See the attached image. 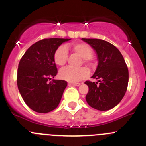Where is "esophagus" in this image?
Returning <instances> with one entry per match:
<instances>
[{
    "label": "esophagus",
    "mask_w": 146,
    "mask_h": 146,
    "mask_svg": "<svg viewBox=\"0 0 146 146\" xmlns=\"http://www.w3.org/2000/svg\"><path fill=\"white\" fill-rule=\"evenodd\" d=\"M70 84H72V85H73V86H78L81 85V84H80V83H71Z\"/></svg>",
    "instance_id": "34e87169"
}]
</instances>
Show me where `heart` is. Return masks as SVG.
<instances>
[{
	"instance_id": "obj_1",
	"label": "heart",
	"mask_w": 146,
	"mask_h": 146,
	"mask_svg": "<svg viewBox=\"0 0 146 146\" xmlns=\"http://www.w3.org/2000/svg\"><path fill=\"white\" fill-rule=\"evenodd\" d=\"M72 50L79 54L83 58L84 63L88 65L92 64V47L85 42H74L70 46ZM68 57V51L67 47L65 45H60L54 51L53 58L54 62L59 66L65 65ZM89 74V71L86 68H73L70 67H65L60 70L59 76L60 78L69 82L76 83L78 81L84 79Z\"/></svg>"
}]
</instances>
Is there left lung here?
Returning a JSON list of instances; mask_svg holds the SVG:
<instances>
[{
    "instance_id": "8db88e82",
    "label": "left lung",
    "mask_w": 146,
    "mask_h": 146,
    "mask_svg": "<svg viewBox=\"0 0 146 146\" xmlns=\"http://www.w3.org/2000/svg\"><path fill=\"white\" fill-rule=\"evenodd\" d=\"M96 51L98 66L92 78L99 82L86 81L88 92L86 99L90 107L107 111L119 104L125 94L129 80L128 68L117 48L107 41L82 39Z\"/></svg>"
}]
</instances>
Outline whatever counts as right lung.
Returning a JSON list of instances; mask_svg holds the SVG:
<instances>
[{
    "label": "right lung",
    "mask_w": 146,
    "mask_h": 146,
    "mask_svg": "<svg viewBox=\"0 0 146 146\" xmlns=\"http://www.w3.org/2000/svg\"><path fill=\"white\" fill-rule=\"evenodd\" d=\"M70 39H44L32 44L20 60L17 86L27 105L33 111L47 113L56 109L67 81L52 79L58 73L54 51Z\"/></svg>",
    "instance_id": "obj_1"
}]
</instances>
